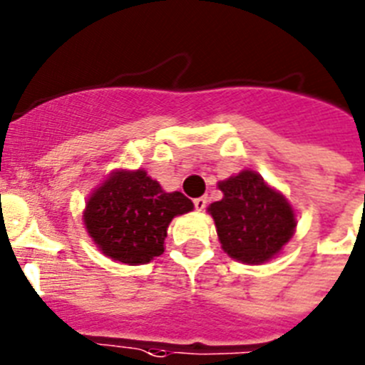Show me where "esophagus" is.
I'll use <instances>...</instances> for the list:
<instances>
[{"label": "esophagus", "mask_w": 365, "mask_h": 365, "mask_svg": "<svg viewBox=\"0 0 365 365\" xmlns=\"http://www.w3.org/2000/svg\"><path fill=\"white\" fill-rule=\"evenodd\" d=\"M206 205H208V199H206V197H197V199L193 200V206H195V210H199V212H202V210L206 208Z\"/></svg>", "instance_id": "obj_1"}]
</instances>
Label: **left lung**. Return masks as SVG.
Returning a JSON list of instances; mask_svg holds the SVG:
<instances>
[{
    "label": "left lung",
    "instance_id": "1",
    "mask_svg": "<svg viewBox=\"0 0 365 365\" xmlns=\"http://www.w3.org/2000/svg\"><path fill=\"white\" fill-rule=\"evenodd\" d=\"M219 190L224 197L208 212L224 252L244 264H262L279 255L297 228L286 197L253 170L220 180Z\"/></svg>",
    "mask_w": 365,
    "mask_h": 365
}]
</instances>
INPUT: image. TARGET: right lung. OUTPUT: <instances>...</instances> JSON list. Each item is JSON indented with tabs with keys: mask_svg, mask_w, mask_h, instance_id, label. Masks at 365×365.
I'll return each mask as SVG.
<instances>
[{
	"mask_svg": "<svg viewBox=\"0 0 365 365\" xmlns=\"http://www.w3.org/2000/svg\"><path fill=\"white\" fill-rule=\"evenodd\" d=\"M192 210L188 197L165 192L145 170H115L88 197L83 220L103 255L139 266L163 255L168 224Z\"/></svg>",
	"mask_w": 365,
	"mask_h": 365,
	"instance_id": "add662e5",
	"label": "right lung"
}]
</instances>
